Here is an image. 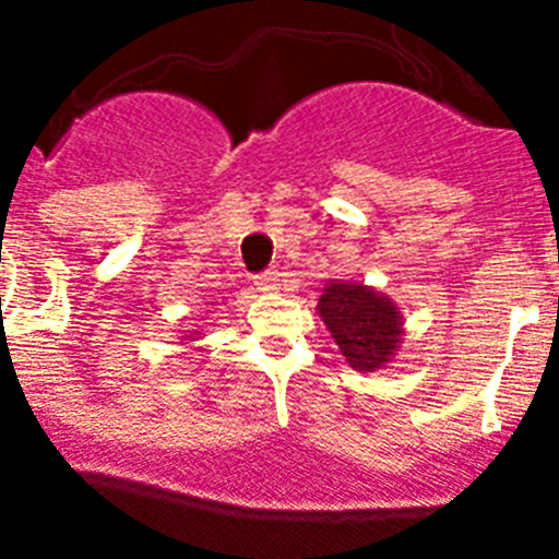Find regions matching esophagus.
Returning <instances> with one entry per match:
<instances>
[{"mask_svg": "<svg viewBox=\"0 0 559 559\" xmlns=\"http://www.w3.org/2000/svg\"><path fill=\"white\" fill-rule=\"evenodd\" d=\"M254 285L260 290H276L283 285V274L280 271H265V274L254 276Z\"/></svg>", "mask_w": 559, "mask_h": 559, "instance_id": "obj_1", "label": "esophagus"}]
</instances>
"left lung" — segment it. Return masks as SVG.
I'll return each mask as SVG.
<instances>
[{
    "label": "left lung",
    "instance_id": "8db88e82",
    "mask_svg": "<svg viewBox=\"0 0 559 559\" xmlns=\"http://www.w3.org/2000/svg\"><path fill=\"white\" fill-rule=\"evenodd\" d=\"M316 313L355 372L386 369L403 347L406 319L397 302L358 280H328Z\"/></svg>",
    "mask_w": 559,
    "mask_h": 559
}]
</instances>
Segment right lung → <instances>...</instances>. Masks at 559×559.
<instances>
[{
  "mask_svg": "<svg viewBox=\"0 0 559 559\" xmlns=\"http://www.w3.org/2000/svg\"><path fill=\"white\" fill-rule=\"evenodd\" d=\"M201 335H204L201 330H185V335H181V344H185V347H190V344H195Z\"/></svg>",
  "mask_w": 559,
  "mask_h": 559,
  "instance_id": "right-lung-1",
  "label": "right lung"
}]
</instances>
